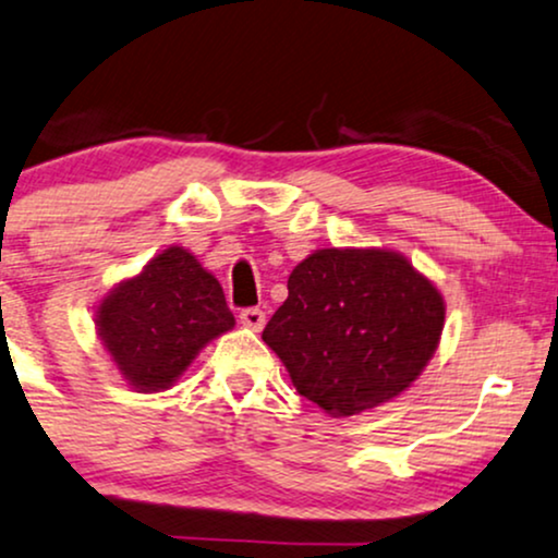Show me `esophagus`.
I'll return each instance as SVG.
<instances>
[{
    "label": "esophagus",
    "instance_id": "esophagus-1",
    "mask_svg": "<svg viewBox=\"0 0 558 558\" xmlns=\"http://www.w3.org/2000/svg\"><path fill=\"white\" fill-rule=\"evenodd\" d=\"M239 322L244 327H250V330H262V327H265V312H262L259 306H246L241 308Z\"/></svg>",
    "mask_w": 558,
    "mask_h": 558
}]
</instances>
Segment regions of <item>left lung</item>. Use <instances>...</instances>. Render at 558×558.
Returning a JSON list of instances; mask_svg holds the SVG:
<instances>
[{
	"mask_svg": "<svg viewBox=\"0 0 558 558\" xmlns=\"http://www.w3.org/2000/svg\"><path fill=\"white\" fill-rule=\"evenodd\" d=\"M445 301L395 252L319 250L262 330L301 398L332 415L392 400L428 364Z\"/></svg>",
	"mask_w": 558,
	"mask_h": 558,
	"instance_id": "8db88e82",
	"label": "left lung"
}]
</instances>
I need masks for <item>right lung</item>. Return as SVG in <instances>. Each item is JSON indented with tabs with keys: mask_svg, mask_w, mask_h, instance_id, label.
<instances>
[{
	"mask_svg": "<svg viewBox=\"0 0 558 558\" xmlns=\"http://www.w3.org/2000/svg\"><path fill=\"white\" fill-rule=\"evenodd\" d=\"M223 288L181 246L158 254L98 308V332L132 387L166 389L199 348L231 330Z\"/></svg>",
	"mask_w": 558,
	"mask_h": 558,
	"instance_id": "obj_1",
	"label": "right lung"
}]
</instances>
